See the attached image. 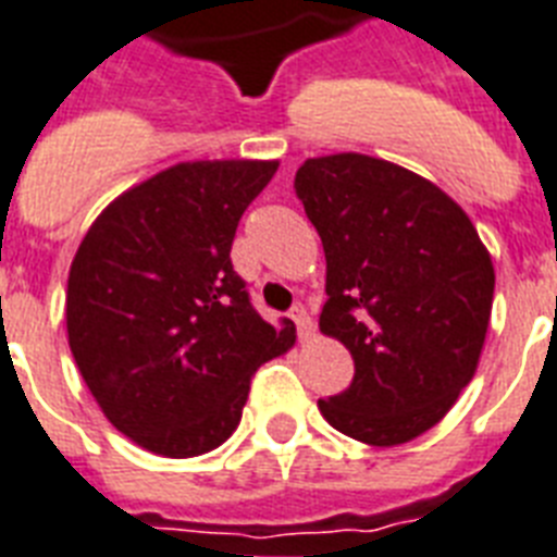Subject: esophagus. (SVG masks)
I'll return each mask as SVG.
<instances>
[{"instance_id":"obj_1","label":"esophagus","mask_w":557,"mask_h":557,"mask_svg":"<svg viewBox=\"0 0 557 557\" xmlns=\"http://www.w3.org/2000/svg\"><path fill=\"white\" fill-rule=\"evenodd\" d=\"M290 319L296 322V327H299V339L307 342L310 336H313V322H310V315H307L305 305H296L290 310Z\"/></svg>"}]
</instances>
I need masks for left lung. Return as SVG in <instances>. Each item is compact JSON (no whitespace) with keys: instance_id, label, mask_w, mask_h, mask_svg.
I'll list each match as a JSON object with an SVG mask.
<instances>
[{"instance_id":"1","label":"left lung","mask_w":557,"mask_h":557,"mask_svg":"<svg viewBox=\"0 0 557 557\" xmlns=\"http://www.w3.org/2000/svg\"><path fill=\"white\" fill-rule=\"evenodd\" d=\"M296 195L327 261L319 331L354 382L319 411L368 446L434 429L478 371L495 267L471 218L429 177L359 152L307 158Z\"/></svg>"}]
</instances>
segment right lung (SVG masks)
Masks as SVG:
<instances>
[{
  "instance_id": "add662e5",
  "label": "right lung",
  "mask_w": 557,
  "mask_h": 557,
  "mask_svg": "<svg viewBox=\"0 0 557 557\" xmlns=\"http://www.w3.org/2000/svg\"><path fill=\"white\" fill-rule=\"evenodd\" d=\"M278 160H189L102 209L71 261L69 345L106 420L146 451L198 457L242 422L250 376L296 342L233 270L244 209Z\"/></svg>"
}]
</instances>
